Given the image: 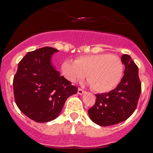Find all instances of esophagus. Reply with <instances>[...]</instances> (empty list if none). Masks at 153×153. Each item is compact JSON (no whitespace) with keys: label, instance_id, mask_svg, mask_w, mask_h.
<instances>
[{"label":"esophagus","instance_id":"1","mask_svg":"<svg viewBox=\"0 0 153 153\" xmlns=\"http://www.w3.org/2000/svg\"><path fill=\"white\" fill-rule=\"evenodd\" d=\"M77 93H78V94H79V95H83V93H85V91H84V90H82V89L79 88V89H78Z\"/></svg>","mask_w":153,"mask_h":153}]
</instances>
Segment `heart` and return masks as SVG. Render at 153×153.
<instances>
[{"label":"heart","mask_w":153,"mask_h":153,"mask_svg":"<svg viewBox=\"0 0 153 153\" xmlns=\"http://www.w3.org/2000/svg\"><path fill=\"white\" fill-rule=\"evenodd\" d=\"M123 70L121 59L109 53L83 55L75 61L64 60L61 65V73L67 80L76 83L86 75L91 88L98 93H107L116 88Z\"/></svg>","instance_id":"obj_1"}]
</instances>
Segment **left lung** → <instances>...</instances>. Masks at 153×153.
Instances as JSON below:
<instances>
[{
    "mask_svg": "<svg viewBox=\"0 0 153 153\" xmlns=\"http://www.w3.org/2000/svg\"><path fill=\"white\" fill-rule=\"evenodd\" d=\"M125 65L124 76L114 90L97 94L95 104L88 110L90 118L101 126L118 124L127 120L136 110L141 93L139 69L129 55L121 57Z\"/></svg>",
    "mask_w": 153,
    "mask_h": 153,
    "instance_id": "1",
    "label": "left lung"
}]
</instances>
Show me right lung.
<instances>
[{"label": "right lung", "instance_id": "1", "mask_svg": "<svg viewBox=\"0 0 153 153\" xmlns=\"http://www.w3.org/2000/svg\"><path fill=\"white\" fill-rule=\"evenodd\" d=\"M57 50L46 47L28 52L19 62L13 76L14 100L21 112L37 123L59 116L67 99L78 88L60 76L51 59Z\"/></svg>", "mask_w": 153, "mask_h": 153}]
</instances>
